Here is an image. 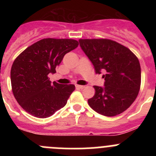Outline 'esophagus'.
I'll list each match as a JSON object with an SVG mask.
<instances>
[{"instance_id": "34e87169", "label": "esophagus", "mask_w": 156, "mask_h": 156, "mask_svg": "<svg viewBox=\"0 0 156 156\" xmlns=\"http://www.w3.org/2000/svg\"><path fill=\"white\" fill-rule=\"evenodd\" d=\"M75 87H76L77 89H84V88L85 87V86H84V85H78V84H76V85H75Z\"/></svg>"}]
</instances>
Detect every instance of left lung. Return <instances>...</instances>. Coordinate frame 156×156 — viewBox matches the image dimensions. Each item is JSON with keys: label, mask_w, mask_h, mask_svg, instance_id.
<instances>
[{"label": "left lung", "mask_w": 156, "mask_h": 156, "mask_svg": "<svg viewBox=\"0 0 156 156\" xmlns=\"http://www.w3.org/2000/svg\"><path fill=\"white\" fill-rule=\"evenodd\" d=\"M80 47L94 65L103 73L104 87L96 92L88 104L105 116L121 114L130 107L140 87L141 69L137 57L126 47L108 39H80Z\"/></svg>", "instance_id": "obj_1"}]
</instances>
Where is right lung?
I'll list each match as a JSON object with an SVG mask.
<instances>
[{"label": "right lung", "mask_w": 156, "mask_h": 156, "mask_svg": "<svg viewBox=\"0 0 156 156\" xmlns=\"http://www.w3.org/2000/svg\"><path fill=\"white\" fill-rule=\"evenodd\" d=\"M78 46L73 39L44 38L20 53L10 71L12 90L26 112L45 119L66 106L74 84L51 83L48 75L56 72L64 56Z\"/></svg>", "instance_id": "obj_1"}]
</instances>
